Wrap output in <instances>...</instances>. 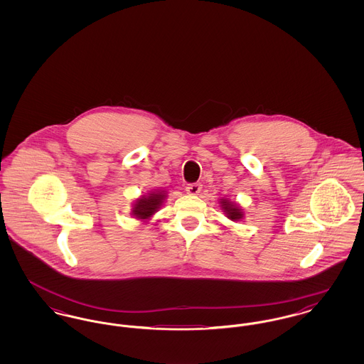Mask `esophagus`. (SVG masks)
<instances>
[{"instance_id": "esophagus-1", "label": "esophagus", "mask_w": 364, "mask_h": 364, "mask_svg": "<svg viewBox=\"0 0 364 364\" xmlns=\"http://www.w3.org/2000/svg\"><path fill=\"white\" fill-rule=\"evenodd\" d=\"M186 191H187V193H188V195H198V193L202 191V186H200V184H198V183L188 184Z\"/></svg>"}]
</instances>
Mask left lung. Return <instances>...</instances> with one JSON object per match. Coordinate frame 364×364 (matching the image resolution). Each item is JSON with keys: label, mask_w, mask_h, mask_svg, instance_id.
Returning a JSON list of instances; mask_svg holds the SVG:
<instances>
[{"label": "left lung", "mask_w": 364, "mask_h": 364, "mask_svg": "<svg viewBox=\"0 0 364 364\" xmlns=\"http://www.w3.org/2000/svg\"><path fill=\"white\" fill-rule=\"evenodd\" d=\"M221 208L224 210L226 217L232 221H240L244 214H242V208H239L236 203L229 202L228 199H221Z\"/></svg>", "instance_id": "left-lung-1"}]
</instances>
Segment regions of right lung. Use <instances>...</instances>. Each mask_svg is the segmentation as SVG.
Wrapping results in <instances>:
<instances>
[{
	"mask_svg": "<svg viewBox=\"0 0 364 364\" xmlns=\"http://www.w3.org/2000/svg\"><path fill=\"white\" fill-rule=\"evenodd\" d=\"M165 198H166V192L161 190L150 192L149 195H143L141 198L135 200L132 215H135L138 220H143V221L151 218V215L162 206Z\"/></svg>",
	"mask_w": 364,
	"mask_h": 364,
	"instance_id": "obj_1",
	"label": "right lung"
}]
</instances>
